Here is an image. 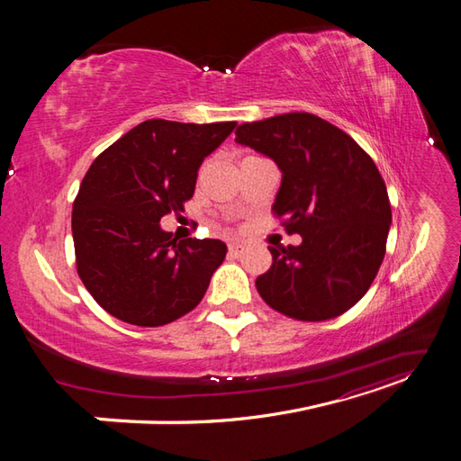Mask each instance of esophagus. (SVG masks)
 Returning <instances> with one entry per match:
<instances>
[{"label": "esophagus", "instance_id": "34e87169", "mask_svg": "<svg viewBox=\"0 0 461 461\" xmlns=\"http://www.w3.org/2000/svg\"><path fill=\"white\" fill-rule=\"evenodd\" d=\"M244 249H246V246H244V244H240V242H232V244H229V254H230L232 258H239V256H242V254H244Z\"/></svg>", "mask_w": 461, "mask_h": 461}]
</instances>
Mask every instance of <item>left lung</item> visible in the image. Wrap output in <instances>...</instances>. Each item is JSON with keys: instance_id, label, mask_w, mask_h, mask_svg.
<instances>
[{"instance_id": "8db88e82", "label": "left lung", "mask_w": 461, "mask_h": 461, "mask_svg": "<svg viewBox=\"0 0 461 461\" xmlns=\"http://www.w3.org/2000/svg\"><path fill=\"white\" fill-rule=\"evenodd\" d=\"M234 140L281 169L273 213L302 236L300 246H269L259 296L298 321L342 315L364 298L386 252L393 212L376 165L352 136L312 113L244 122Z\"/></svg>"}]
</instances>
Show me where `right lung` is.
I'll list each match as a JSON object with an SVG mask.
<instances>
[{
  "instance_id": "1",
  "label": "right lung",
  "mask_w": 461,
  "mask_h": 461,
  "mask_svg": "<svg viewBox=\"0 0 461 461\" xmlns=\"http://www.w3.org/2000/svg\"><path fill=\"white\" fill-rule=\"evenodd\" d=\"M234 127L149 119L90 165L73 203V240L78 276L107 313L161 327L202 302L225 242H176L159 221L183 212L202 161Z\"/></svg>"
}]
</instances>
